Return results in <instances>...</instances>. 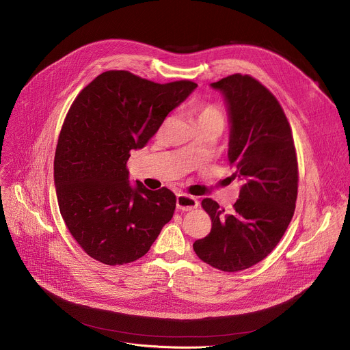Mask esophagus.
Returning a JSON list of instances; mask_svg holds the SVG:
<instances>
[{"label": "esophagus", "mask_w": 350, "mask_h": 350, "mask_svg": "<svg viewBox=\"0 0 350 350\" xmlns=\"http://www.w3.org/2000/svg\"><path fill=\"white\" fill-rule=\"evenodd\" d=\"M198 206L197 198L188 196V194H178L177 196V208L180 211H193Z\"/></svg>", "instance_id": "obj_1"}]
</instances>
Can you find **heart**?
<instances>
[{
  "mask_svg": "<svg viewBox=\"0 0 350 350\" xmlns=\"http://www.w3.org/2000/svg\"><path fill=\"white\" fill-rule=\"evenodd\" d=\"M196 116H197L198 122L213 121V122L220 124L221 126H224V122H225L224 114H221V111L213 105H201V106H198L196 109Z\"/></svg>",
  "mask_w": 350,
  "mask_h": 350,
  "instance_id": "heart-1",
  "label": "heart"
}]
</instances>
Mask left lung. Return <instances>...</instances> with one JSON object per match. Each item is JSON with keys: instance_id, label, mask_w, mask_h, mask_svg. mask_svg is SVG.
Masks as SVG:
<instances>
[{"instance_id": "1", "label": "left lung", "mask_w": 350, "mask_h": 350, "mask_svg": "<svg viewBox=\"0 0 350 350\" xmlns=\"http://www.w3.org/2000/svg\"><path fill=\"white\" fill-rule=\"evenodd\" d=\"M212 88L224 93L230 120V180L241 183L232 213L211 198L201 205L211 233L197 240V256L211 267L237 272L262 261L295 213L299 167L291 124L272 92L250 75L233 74Z\"/></svg>"}]
</instances>
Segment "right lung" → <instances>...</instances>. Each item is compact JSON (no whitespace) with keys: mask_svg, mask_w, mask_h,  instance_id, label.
<instances>
[{"mask_svg":"<svg viewBox=\"0 0 350 350\" xmlns=\"http://www.w3.org/2000/svg\"><path fill=\"white\" fill-rule=\"evenodd\" d=\"M196 88L191 81L156 83L113 70L94 78L71 105L55 149L54 183L62 219L93 260L137 261L172 220L176 196L139 181L131 187L126 162Z\"/></svg>","mask_w":350,"mask_h":350,"instance_id":"add662e5","label":"right lung"}]
</instances>
